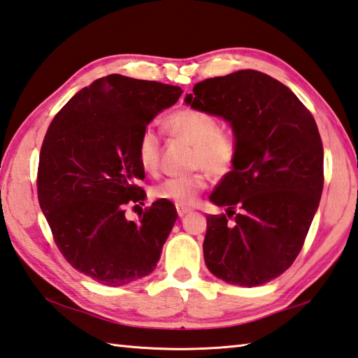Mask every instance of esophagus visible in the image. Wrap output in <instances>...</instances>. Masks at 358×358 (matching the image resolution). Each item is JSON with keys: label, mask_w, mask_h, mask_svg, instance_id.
<instances>
[{"label": "esophagus", "mask_w": 358, "mask_h": 358, "mask_svg": "<svg viewBox=\"0 0 358 358\" xmlns=\"http://www.w3.org/2000/svg\"><path fill=\"white\" fill-rule=\"evenodd\" d=\"M189 213H191V209H189V208H186V206H177V214L180 217H185Z\"/></svg>", "instance_id": "obj_1"}]
</instances>
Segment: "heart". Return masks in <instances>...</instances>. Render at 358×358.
Wrapping results in <instances>:
<instances>
[{"label": "heart", "mask_w": 358, "mask_h": 358, "mask_svg": "<svg viewBox=\"0 0 358 358\" xmlns=\"http://www.w3.org/2000/svg\"><path fill=\"white\" fill-rule=\"evenodd\" d=\"M166 125L173 136L192 144L187 166L195 171L159 181L150 189V195L177 206H191L208 186L206 171L214 177H225L233 169L237 158L236 138L233 133L220 129L215 116L191 107L173 111ZM159 158V136L152 125H147L138 136L136 159L144 172L157 173Z\"/></svg>", "instance_id": "heart-1"}]
</instances>
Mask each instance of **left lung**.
<instances>
[{"mask_svg": "<svg viewBox=\"0 0 358 358\" xmlns=\"http://www.w3.org/2000/svg\"><path fill=\"white\" fill-rule=\"evenodd\" d=\"M192 91L186 103L227 119L237 143L233 171L211 195L228 209L206 215V267L231 284H265L295 262L320 205L317 122L290 88L255 69L205 79Z\"/></svg>", "mask_w": 358, "mask_h": 358, "instance_id": "1", "label": "left lung"}]
</instances>
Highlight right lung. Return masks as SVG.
I'll list each match as a JSON object with an SVG mask.
<instances>
[{
  "label": "right lung",
  "instance_id": "obj_1",
  "mask_svg": "<svg viewBox=\"0 0 358 358\" xmlns=\"http://www.w3.org/2000/svg\"><path fill=\"white\" fill-rule=\"evenodd\" d=\"M181 93L110 74L74 94L46 131L37 171L40 208L63 257L103 285L150 275L177 220L169 201L152 203L139 220H129L125 208L145 195L138 186L145 177L136 159L139 133Z\"/></svg>",
  "mask_w": 358,
  "mask_h": 358
}]
</instances>
